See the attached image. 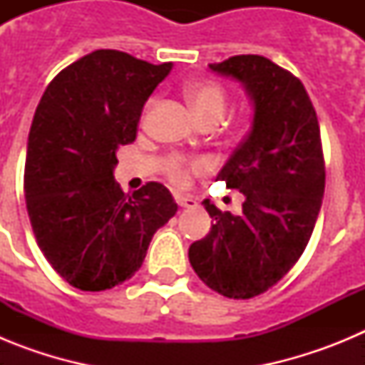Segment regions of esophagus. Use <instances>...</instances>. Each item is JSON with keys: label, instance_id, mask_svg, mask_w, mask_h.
<instances>
[{"label": "esophagus", "instance_id": "34e87169", "mask_svg": "<svg viewBox=\"0 0 365 365\" xmlns=\"http://www.w3.org/2000/svg\"><path fill=\"white\" fill-rule=\"evenodd\" d=\"M175 201L177 205L182 206V208H195L197 206V201L192 197V195H175Z\"/></svg>", "mask_w": 365, "mask_h": 365}]
</instances>
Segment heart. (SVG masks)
Listing matches in <instances>:
<instances>
[{"label": "heart", "mask_w": 365, "mask_h": 365, "mask_svg": "<svg viewBox=\"0 0 365 365\" xmlns=\"http://www.w3.org/2000/svg\"><path fill=\"white\" fill-rule=\"evenodd\" d=\"M185 96L188 104L192 106L195 115L202 122H217L225 115L227 109V93L212 80H192L185 86ZM205 168V160L193 159L188 160L180 155H172L164 163L168 177L175 185H186L190 179V172H199Z\"/></svg>", "instance_id": "b5f03b06"}]
</instances>
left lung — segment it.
<instances>
[{
    "instance_id": "8db88e82",
    "label": "left lung",
    "mask_w": 365,
    "mask_h": 365,
    "mask_svg": "<svg viewBox=\"0 0 365 365\" xmlns=\"http://www.w3.org/2000/svg\"><path fill=\"white\" fill-rule=\"evenodd\" d=\"M210 69L252 100V130L217 175L245 202L234 215L206 199L214 225L188 257L212 291L248 299L276 285L311 240L325 190L320 125L303 83L269 58L240 54Z\"/></svg>"
}]
</instances>
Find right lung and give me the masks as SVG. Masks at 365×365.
<instances>
[{
    "label": "right lung",
    "mask_w": 365,
    "mask_h": 365,
    "mask_svg": "<svg viewBox=\"0 0 365 365\" xmlns=\"http://www.w3.org/2000/svg\"><path fill=\"white\" fill-rule=\"evenodd\" d=\"M172 62L93 51L47 86L29 133L24 190L38 247L69 285L106 291L130 279L153 234L175 215L160 182L125 195L117 150L131 144L146 100Z\"/></svg>",
    "instance_id": "add662e5"
}]
</instances>
